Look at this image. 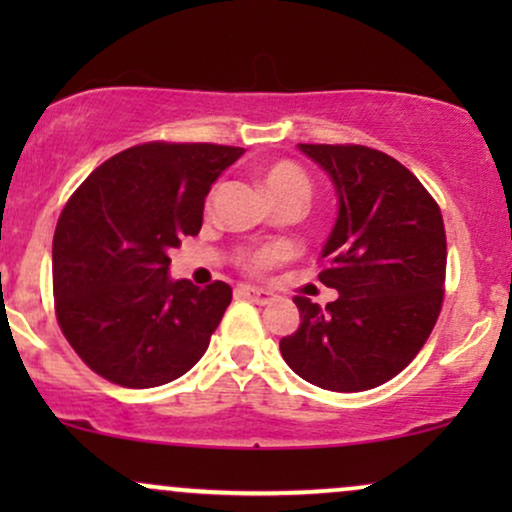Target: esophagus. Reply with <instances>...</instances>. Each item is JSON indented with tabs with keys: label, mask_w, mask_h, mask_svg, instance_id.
<instances>
[{
	"label": "esophagus",
	"mask_w": 512,
	"mask_h": 512,
	"mask_svg": "<svg viewBox=\"0 0 512 512\" xmlns=\"http://www.w3.org/2000/svg\"><path fill=\"white\" fill-rule=\"evenodd\" d=\"M238 293L243 298H248V301L257 303V305H267L274 301V293L267 291V289H257V286H238Z\"/></svg>",
	"instance_id": "esophagus-1"
}]
</instances>
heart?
<instances>
[{
  "mask_svg": "<svg viewBox=\"0 0 512 512\" xmlns=\"http://www.w3.org/2000/svg\"><path fill=\"white\" fill-rule=\"evenodd\" d=\"M262 185L276 204H284V202L305 204L310 197V190H313L308 173L293 161L269 163V166L262 170ZM286 255H289V248H284V245H274V248H264L260 252H255V255L250 257V264L255 269H267L272 267L274 262L284 260Z\"/></svg>",
  "mask_w": 512,
  "mask_h": 512,
  "instance_id": "1",
  "label": "heart"
}]
</instances>
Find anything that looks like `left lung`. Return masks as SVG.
<instances>
[{"label":"left lung","mask_w":512,"mask_h":512,"mask_svg":"<svg viewBox=\"0 0 512 512\" xmlns=\"http://www.w3.org/2000/svg\"><path fill=\"white\" fill-rule=\"evenodd\" d=\"M298 149L337 192L320 281L339 298L325 308L293 298L301 327L279 349L308 383L363 392L407 368L436 325L448 262L443 216L416 175L383 151L356 144Z\"/></svg>","instance_id":"8db88e82"}]
</instances>
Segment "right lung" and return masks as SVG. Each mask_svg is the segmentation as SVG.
Listing matches in <instances>:
<instances>
[{"mask_svg":"<svg viewBox=\"0 0 512 512\" xmlns=\"http://www.w3.org/2000/svg\"><path fill=\"white\" fill-rule=\"evenodd\" d=\"M245 149L151 142L108 158L74 192L52 238L64 337L122 387L180 378L207 351L233 291L168 276L170 250L202 228L211 185Z\"/></svg>","mask_w":512,"mask_h":512,"instance_id":"obj_1","label":"right lung"}]
</instances>
